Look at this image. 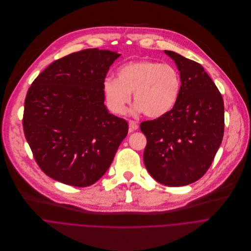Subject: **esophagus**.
<instances>
[{"mask_svg":"<svg viewBox=\"0 0 251 251\" xmlns=\"http://www.w3.org/2000/svg\"><path fill=\"white\" fill-rule=\"evenodd\" d=\"M128 126H129V130L130 131L136 130L138 128V126H137V124L134 121H129L128 122Z\"/></svg>","mask_w":251,"mask_h":251,"instance_id":"esophagus-1","label":"esophagus"}]
</instances>
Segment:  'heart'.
I'll return each instance as SVG.
<instances>
[{"label":"heart","instance_id":"heart-1","mask_svg":"<svg viewBox=\"0 0 251 251\" xmlns=\"http://www.w3.org/2000/svg\"><path fill=\"white\" fill-rule=\"evenodd\" d=\"M182 88L178 70L169 64L141 59L122 65L117 79L107 77L103 91L109 110L121 115L130 101L135 104L133 113H143L148 118H160L176 106Z\"/></svg>","mask_w":251,"mask_h":251}]
</instances>
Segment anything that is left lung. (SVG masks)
Returning <instances> with one entry per match:
<instances>
[{
	"label": "left lung",
	"mask_w": 251,
	"mask_h": 251,
	"mask_svg": "<svg viewBox=\"0 0 251 251\" xmlns=\"http://www.w3.org/2000/svg\"><path fill=\"white\" fill-rule=\"evenodd\" d=\"M180 72L178 102L167 115L140 124L147 139L144 165L157 182L189 185L210 168L225 130L224 100L201 64L165 50Z\"/></svg>",
	"instance_id": "left-lung-1"
}]
</instances>
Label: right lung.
I'll return each instance as SVG.
<instances>
[{
  "label": "right lung",
  "mask_w": 251,
  "mask_h": 251,
  "mask_svg": "<svg viewBox=\"0 0 251 251\" xmlns=\"http://www.w3.org/2000/svg\"><path fill=\"white\" fill-rule=\"evenodd\" d=\"M84 49L55 60L29 87L23 126L39 168L75 187L96 183L126 136V120L109 113L103 82L120 56Z\"/></svg>",
  "instance_id": "right-lung-1"
}]
</instances>
